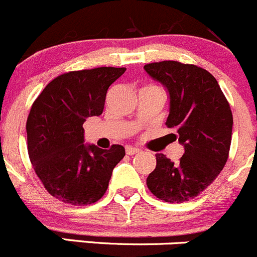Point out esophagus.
Returning <instances> with one entry per match:
<instances>
[{
	"instance_id": "34e87169",
	"label": "esophagus",
	"mask_w": 257,
	"mask_h": 257,
	"mask_svg": "<svg viewBox=\"0 0 257 257\" xmlns=\"http://www.w3.org/2000/svg\"><path fill=\"white\" fill-rule=\"evenodd\" d=\"M140 153V149H136V148H131V146H127L126 148V154L127 155H136V154Z\"/></svg>"
}]
</instances>
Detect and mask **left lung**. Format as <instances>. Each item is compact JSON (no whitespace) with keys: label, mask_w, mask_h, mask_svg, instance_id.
Instances as JSON below:
<instances>
[{"label":"left lung","mask_w":257,"mask_h":257,"mask_svg":"<svg viewBox=\"0 0 257 257\" xmlns=\"http://www.w3.org/2000/svg\"><path fill=\"white\" fill-rule=\"evenodd\" d=\"M144 69L169 92L167 126L177 130L184 145L179 163L156 155V168L146 184L159 199L183 203L211 185L226 165L233 117L218 82L203 68L165 60Z\"/></svg>","instance_id":"left-lung-1"}]
</instances>
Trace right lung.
Returning a JSON list of instances; mask_svg holds the SVG:
<instances>
[{
	"instance_id": "obj_1",
	"label": "right lung",
	"mask_w": 257,
	"mask_h": 257,
	"mask_svg": "<svg viewBox=\"0 0 257 257\" xmlns=\"http://www.w3.org/2000/svg\"><path fill=\"white\" fill-rule=\"evenodd\" d=\"M126 68L74 70L43 89L26 121L29 158L49 194L73 206L92 204L108 188L124 149L85 145L83 123L103 112L109 85Z\"/></svg>"
}]
</instances>
